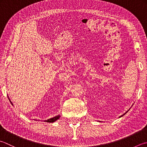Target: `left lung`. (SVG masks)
<instances>
[{
  "label": "left lung",
  "instance_id": "left-lung-1",
  "mask_svg": "<svg viewBox=\"0 0 147 147\" xmlns=\"http://www.w3.org/2000/svg\"><path fill=\"white\" fill-rule=\"evenodd\" d=\"M127 112H126L125 113H124V114H123V115H121V116H120V117H123V115H125L126 114V113H127Z\"/></svg>",
  "mask_w": 147,
  "mask_h": 147
}]
</instances>
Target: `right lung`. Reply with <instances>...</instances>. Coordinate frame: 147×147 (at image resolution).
<instances>
[{"label":"right lung","mask_w":147,"mask_h":147,"mask_svg":"<svg viewBox=\"0 0 147 147\" xmlns=\"http://www.w3.org/2000/svg\"><path fill=\"white\" fill-rule=\"evenodd\" d=\"M59 118H60V115H57V116H56V117H54L53 118H49V119H48V120H45V121H47V122H49V123H53V122H54V121L57 120Z\"/></svg>","instance_id":"obj_1"}]
</instances>
